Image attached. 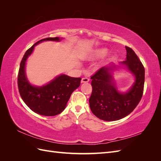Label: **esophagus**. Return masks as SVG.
I'll use <instances>...</instances> for the list:
<instances>
[{"label": "esophagus", "instance_id": "1", "mask_svg": "<svg viewBox=\"0 0 161 161\" xmlns=\"http://www.w3.org/2000/svg\"><path fill=\"white\" fill-rule=\"evenodd\" d=\"M89 81V79L88 78H82L81 80V83H85V82H88Z\"/></svg>", "mask_w": 161, "mask_h": 161}]
</instances>
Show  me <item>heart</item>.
Here are the masks:
<instances>
[{
	"label": "heart",
	"instance_id": "b5f03b06",
	"mask_svg": "<svg viewBox=\"0 0 161 161\" xmlns=\"http://www.w3.org/2000/svg\"><path fill=\"white\" fill-rule=\"evenodd\" d=\"M108 50L106 48H99V49H95L89 52V53L82 56V58L87 60H95L104 57L108 53Z\"/></svg>",
	"mask_w": 161,
	"mask_h": 161
}]
</instances>
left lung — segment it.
<instances>
[{
	"instance_id": "1",
	"label": "left lung",
	"mask_w": 161,
	"mask_h": 161,
	"mask_svg": "<svg viewBox=\"0 0 161 161\" xmlns=\"http://www.w3.org/2000/svg\"><path fill=\"white\" fill-rule=\"evenodd\" d=\"M125 60L119 65L113 63L102 67L91 77L92 87L89 99L91 111L104 121H116L125 118L136 108L142 98L144 84V68L130 47L125 46ZM124 66L135 76V82L126 92L118 91L113 72Z\"/></svg>"
}]
</instances>
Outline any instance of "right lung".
<instances>
[{"instance_id":"right-lung-1","label":"right lung","mask_w":161,"mask_h":161,"mask_svg":"<svg viewBox=\"0 0 161 161\" xmlns=\"http://www.w3.org/2000/svg\"><path fill=\"white\" fill-rule=\"evenodd\" d=\"M62 38L47 37L33 44L27 50L21 62L18 75V88L22 99L35 113L53 116L64 110L72 92L80 84V78L70 77L66 75L56 76L50 82L43 86L32 85L28 80L25 73V65L36 46L44 41L60 42Z\"/></svg>"}]
</instances>
